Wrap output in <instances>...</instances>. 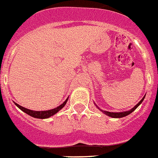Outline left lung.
Returning a JSON list of instances; mask_svg holds the SVG:
<instances>
[{
  "label": "left lung",
  "mask_w": 158,
  "mask_h": 158,
  "mask_svg": "<svg viewBox=\"0 0 158 158\" xmlns=\"http://www.w3.org/2000/svg\"><path fill=\"white\" fill-rule=\"evenodd\" d=\"M145 97H146V95H145V96L143 97V98H142V100L140 101V102H139V103H138L137 105H136V106H135V107H133L131 109H130V110H128V111H125V112H120V113H113V112H108V111L102 110V109H99L98 106H96V104H95V106H96V107L98 108V109L99 110L102 111V112L104 113V114L107 115V116H110V117H112V118H122V117H124V116H127V115L131 114V113L132 112H134V111L135 110V109H137L138 107H139V105H141L142 102H143V101L144 100Z\"/></svg>",
  "instance_id": "8db88e82"
}]
</instances>
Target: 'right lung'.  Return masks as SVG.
Returning <instances> with one entry per match:
<instances>
[{
  "mask_svg": "<svg viewBox=\"0 0 158 158\" xmlns=\"http://www.w3.org/2000/svg\"><path fill=\"white\" fill-rule=\"evenodd\" d=\"M68 100H69V98H67L66 100H65L61 105H60V106H57V107L55 108V109H49V110H45V111L31 110V109H26V108H24L23 107V106H19V105H18V104L15 103V102H14V103H15V106L19 108L20 110H22L23 112H24L25 113L28 114L29 116H32V117L38 118V119H47V118H49L50 116H53V115L56 114V113H58V112H59L61 109H63V108L64 107L65 105H66Z\"/></svg>",
  "mask_w": 158,
  "mask_h": 158,
  "instance_id": "right-lung-1",
  "label": "right lung"
}]
</instances>
